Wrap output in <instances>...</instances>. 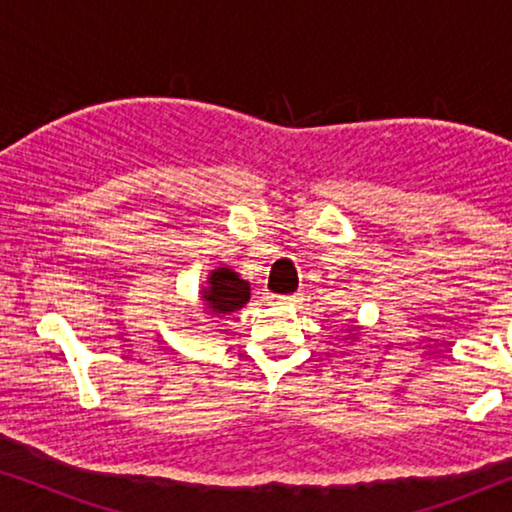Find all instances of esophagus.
<instances>
[{
	"label": "esophagus",
	"instance_id": "obj_1",
	"mask_svg": "<svg viewBox=\"0 0 512 512\" xmlns=\"http://www.w3.org/2000/svg\"><path fill=\"white\" fill-rule=\"evenodd\" d=\"M277 303H284V305H298L303 296L300 293H289V296H275Z\"/></svg>",
	"mask_w": 512,
	"mask_h": 512
}]
</instances>
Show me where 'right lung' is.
Instances as JSON below:
<instances>
[{
  "label": "right lung",
  "instance_id": "1",
  "mask_svg": "<svg viewBox=\"0 0 512 512\" xmlns=\"http://www.w3.org/2000/svg\"><path fill=\"white\" fill-rule=\"evenodd\" d=\"M200 298L205 300L207 310L214 317H223V314L242 310L249 303V282H244L230 268H216L209 272L207 286L200 291Z\"/></svg>",
  "mask_w": 512,
  "mask_h": 512
}]
</instances>
